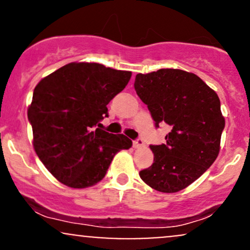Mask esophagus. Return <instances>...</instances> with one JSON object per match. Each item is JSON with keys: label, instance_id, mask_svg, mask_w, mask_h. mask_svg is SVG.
<instances>
[{"label": "esophagus", "instance_id": "34e87169", "mask_svg": "<svg viewBox=\"0 0 250 250\" xmlns=\"http://www.w3.org/2000/svg\"><path fill=\"white\" fill-rule=\"evenodd\" d=\"M133 146H134V148H141L145 146V142H143V140L141 139V137H139V139H136L133 142Z\"/></svg>", "mask_w": 250, "mask_h": 250}]
</instances>
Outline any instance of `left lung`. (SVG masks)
I'll return each mask as SVG.
<instances>
[{
  "mask_svg": "<svg viewBox=\"0 0 250 250\" xmlns=\"http://www.w3.org/2000/svg\"><path fill=\"white\" fill-rule=\"evenodd\" d=\"M134 87L155 127L170 129L166 143L150 146L154 163L140 171V177L162 193L182 190L219 155L225 129L219 96L199 76L180 69L137 74Z\"/></svg>",
  "mask_w": 250,
  "mask_h": 250,
  "instance_id": "left-lung-1",
  "label": "left lung"
}]
</instances>
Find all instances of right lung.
Listing matches in <instances>:
<instances>
[{"instance_id": "obj_1", "label": "right lung", "mask_w": 250, "mask_h": 250, "mask_svg": "<svg viewBox=\"0 0 250 250\" xmlns=\"http://www.w3.org/2000/svg\"><path fill=\"white\" fill-rule=\"evenodd\" d=\"M130 71L100 63H69L42 79L28 108L34 149L63 185L87 188L100 182L117 151L131 140L102 129L107 104L121 93Z\"/></svg>"}]
</instances>
